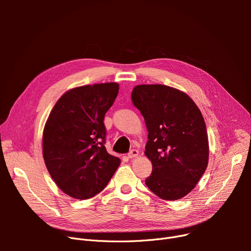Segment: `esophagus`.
I'll use <instances>...</instances> for the list:
<instances>
[{
    "label": "esophagus",
    "mask_w": 251,
    "mask_h": 251,
    "mask_svg": "<svg viewBox=\"0 0 251 251\" xmlns=\"http://www.w3.org/2000/svg\"><path fill=\"white\" fill-rule=\"evenodd\" d=\"M138 151L137 150H132V151H130L129 152H128V154H127V156L129 157V159H133V157H135V156H137L138 155Z\"/></svg>",
    "instance_id": "obj_1"
}]
</instances>
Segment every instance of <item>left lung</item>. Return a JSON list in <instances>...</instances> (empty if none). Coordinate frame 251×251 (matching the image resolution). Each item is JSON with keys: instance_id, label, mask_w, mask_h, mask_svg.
<instances>
[{"instance_id": "1", "label": "left lung", "mask_w": 251, "mask_h": 251, "mask_svg": "<svg viewBox=\"0 0 251 251\" xmlns=\"http://www.w3.org/2000/svg\"><path fill=\"white\" fill-rule=\"evenodd\" d=\"M149 131L146 155L152 172L147 186L164 201L188 194L208 163V139L201 112L183 91L162 84H141L131 94Z\"/></svg>"}]
</instances>
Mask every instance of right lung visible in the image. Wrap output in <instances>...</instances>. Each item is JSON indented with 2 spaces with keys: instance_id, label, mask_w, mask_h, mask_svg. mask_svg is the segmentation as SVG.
<instances>
[{
  "instance_id": "add662e5",
  "label": "right lung",
  "mask_w": 251,
  "mask_h": 251,
  "mask_svg": "<svg viewBox=\"0 0 251 251\" xmlns=\"http://www.w3.org/2000/svg\"><path fill=\"white\" fill-rule=\"evenodd\" d=\"M119 91L116 82L68 90L44 129L43 155L52 180L67 195L88 200L109 183L121 161L104 147L103 118Z\"/></svg>"
}]
</instances>
